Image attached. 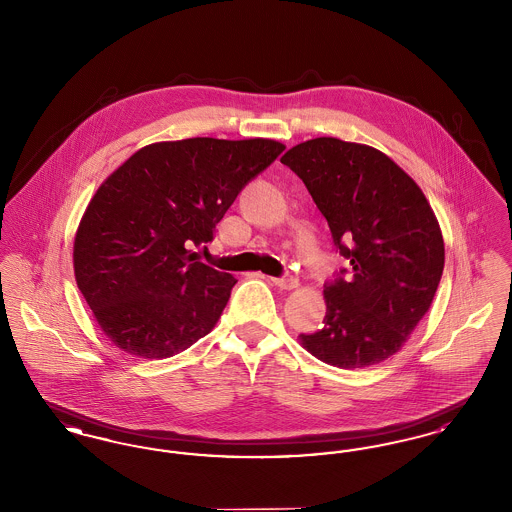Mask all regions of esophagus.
Returning a JSON list of instances; mask_svg holds the SVG:
<instances>
[{
	"label": "esophagus",
	"instance_id": "1",
	"mask_svg": "<svg viewBox=\"0 0 512 512\" xmlns=\"http://www.w3.org/2000/svg\"><path fill=\"white\" fill-rule=\"evenodd\" d=\"M272 284L280 290H293V288H297V278L292 274H284L280 278H272Z\"/></svg>",
	"mask_w": 512,
	"mask_h": 512
}]
</instances>
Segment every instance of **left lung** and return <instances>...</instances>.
Instances as JSON below:
<instances>
[{
	"instance_id": "8db88e82",
	"label": "left lung",
	"mask_w": 512,
	"mask_h": 512,
	"mask_svg": "<svg viewBox=\"0 0 512 512\" xmlns=\"http://www.w3.org/2000/svg\"><path fill=\"white\" fill-rule=\"evenodd\" d=\"M280 161L303 180L349 261L324 284L322 330L299 338L328 365L386 361L426 315L441 280L445 249L430 203L374 147L315 138Z\"/></svg>"
}]
</instances>
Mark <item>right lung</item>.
<instances>
[{
	"label": "right lung",
	"instance_id": "add662e5",
	"mask_svg": "<svg viewBox=\"0 0 512 512\" xmlns=\"http://www.w3.org/2000/svg\"><path fill=\"white\" fill-rule=\"evenodd\" d=\"M286 147L190 138L136 151L92 197L74 238V276L122 351L167 359L207 336L234 284L197 261L245 186Z\"/></svg>",
	"mask_w": 512,
	"mask_h": 512
}]
</instances>
